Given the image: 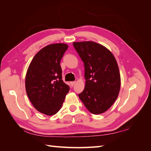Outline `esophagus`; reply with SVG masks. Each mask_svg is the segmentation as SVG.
<instances>
[{
    "mask_svg": "<svg viewBox=\"0 0 151 151\" xmlns=\"http://www.w3.org/2000/svg\"><path fill=\"white\" fill-rule=\"evenodd\" d=\"M75 83H76V82L75 81H72V82H70V85H71V86H73L75 85Z\"/></svg>",
    "mask_w": 151,
    "mask_h": 151,
    "instance_id": "esophagus-1",
    "label": "esophagus"
}]
</instances>
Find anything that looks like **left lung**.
I'll use <instances>...</instances> for the list:
<instances>
[{
    "instance_id": "obj_1",
    "label": "left lung",
    "mask_w": 151,
    "mask_h": 151,
    "mask_svg": "<svg viewBox=\"0 0 151 151\" xmlns=\"http://www.w3.org/2000/svg\"><path fill=\"white\" fill-rule=\"evenodd\" d=\"M73 45L84 63L85 89L79 98L90 112H106L118 98L121 78L112 53L93 41L73 42Z\"/></svg>"
}]
</instances>
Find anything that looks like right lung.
Here are the masks:
<instances>
[{"instance_id":"obj_1","label":"right lung","mask_w":151,"mask_h":151,"mask_svg":"<svg viewBox=\"0 0 151 151\" xmlns=\"http://www.w3.org/2000/svg\"><path fill=\"white\" fill-rule=\"evenodd\" d=\"M68 46L49 45L36 53L26 72V91L29 101L39 112L47 116L61 109L70 87L62 80L60 62Z\"/></svg>"}]
</instances>
